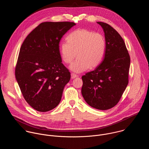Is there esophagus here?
<instances>
[{
  "label": "esophagus",
  "mask_w": 149,
  "mask_h": 149,
  "mask_svg": "<svg viewBox=\"0 0 149 149\" xmlns=\"http://www.w3.org/2000/svg\"><path fill=\"white\" fill-rule=\"evenodd\" d=\"M78 76H79L77 75V74H76L75 73H71V78H72V79H74V78H76V77H77Z\"/></svg>",
  "instance_id": "1"
}]
</instances>
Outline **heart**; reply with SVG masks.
I'll use <instances>...</instances> for the list:
<instances>
[{
  "instance_id": "obj_1",
  "label": "heart",
  "mask_w": 149,
  "mask_h": 149,
  "mask_svg": "<svg viewBox=\"0 0 149 149\" xmlns=\"http://www.w3.org/2000/svg\"><path fill=\"white\" fill-rule=\"evenodd\" d=\"M67 42L60 44V52L65 64H71L70 69L80 73L97 66L104 58L106 51V41L100 33L84 29H79L70 33L66 38Z\"/></svg>"
}]
</instances>
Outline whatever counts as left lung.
Masks as SVG:
<instances>
[{
	"instance_id": "obj_1",
	"label": "left lung",
	"mask_w": 149,
	"mask_h": 149,
	"mask_svg": "<svg viewBox=\"0 0 149 149\" xmlns=\"http://www.w3.org/2000/svg\"><path fill=\"white\" fill-rule=\"evenodd\" d=\"M103 29L106 51L96 69L82 76V95L88 104L106 110L119 102L128 83L130 58L124 40L106 23L97 22Z\"/></svg>"
}]
</instances>
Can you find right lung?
Returning <instances> with one entry per match:
<instances>
[{
    "mask_svg": "<svg viewBox=\"0 0 149 149\" xmlns=\"http://www.w3.org/2000/svg\"><path fill=\"white\" fill-rule=\"evenodd\" d=\"M74 22H46L40 24L22 45L15 77L27 103L40 112L60 103L70 73L62 63L59 43Z\"/></svg>",
    "mask_w": 149,
    "mask_h": 149,
    "instance_id": "obj_1",
    "label": "right lung"
}]
</instances>
